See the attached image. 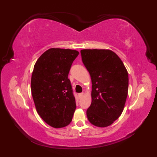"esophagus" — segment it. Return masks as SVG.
<instances>
[{"label": "esophagus", "instance_id": "obj_1", "mask_svg": "<svg viewBox=\"0 0 157 157\" xmlns=\"http://www.w3.org/2000/svg\"><path fill=\"white\" fill-rule=\"evenodd\" d=\"M83 96H84V94H83V93H81V94H78L79 98H82Z\"/></svg>", "mask_w": 157, "mask_h": 157}]
</instances>
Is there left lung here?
Masks as SVG:
<instances>
[{
  "instance_id": "left-lung-1",
  "label": "left lung",
  "mask_w": 157,
  "mask_h": 157,
  "mask_svg": "<svg viewBox=\"0 0 157 157\" xmlns=\"http://www.w3.org/2000/svg\"><path fill=\"white\" fill-rule=\"evenodd\" d=\"M80 52L92 82V101L86 111L87 118L95 126L108 127L124 109L128 94V73L112 50L84 49Z\"/></svg>"
}]
</instances>
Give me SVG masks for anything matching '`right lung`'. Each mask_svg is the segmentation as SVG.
I'll return each mask as SVG.
<instances>
[{
    "instance_id": "add662e5",
    "label": "right lung",
    "mask_w": 157,
    "mask_h": 157,
    "mask_svg": "<svg viewBox=\"0 0 157 157\" xmlns=\"http://www.w3.org/2000/svg\"><path fill=\"white\" fill-rule=\"evenodd\" d=\"M79 55L75 50L50 48L35 63L31 78V91L37 113L54 128L72 121L76 109L68 75Z\"/></svg>"
}]
</instances>
